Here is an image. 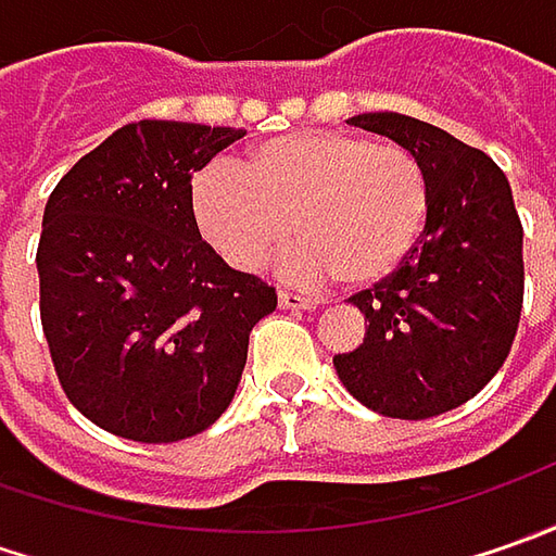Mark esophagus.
Masks as SVG:
<instances>
[{"label":"esophagus","mask_w":556,"mask_h":556,"mask_svg":"<svg viewBox=\"0 0 556 556\" xmlns=\"http://www.w3.org/2000/svg\"><path fill=\"white\" fill-rule=\"evenodd\" d=\"M278 306H285V309H315L318 303L303 296V293H293V290H278Z\"/></svg>","instance_id":"obj_1"}]
</instances>
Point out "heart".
I'll return each mask as SVG.
<instances>
[{
	"label": "heart",
	"mask_w": 556,
	"mask_h": 556,
	"mask_svg": "<svg viewBox=\"0 0 556 556\" xmlns=\"http://www.w3.org/2000/svg\"><path fill=\"white\" fill-rule=\"evenodd\" d=\"M191 203L203 238L241 271L266 266L296 235V278L340 275L368 288L402 268L420 241L430 179L408 148L293 132L263 141L244 169L216 163L198 173Z\"/></svg>",
	"instance_id": "obj_1"
}]
</instances>
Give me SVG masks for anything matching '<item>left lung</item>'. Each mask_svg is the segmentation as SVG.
Returning a JSON list of instances; mask_svg holds the SVG:
<instances>
[{
	"mask_svg": "<svg viewBox=\"0 0 556 556\" xmlns=\"http://www.w3.org/2000/svg\"><path fill=\"white\" fill-rule=\"evenodd\" d=\"M350 123L415 154L430 179V216L402 268L350 296L365 340L333 355V368L377 415L437 417L480 393L510 353L523 312V225L489 154L393 111Z\"/></svg>",
	"mask_w": 556,
	"mask_h": 556,
	"instance_id": "8db88e82",
	"label": "left lung"
}]
</instances>
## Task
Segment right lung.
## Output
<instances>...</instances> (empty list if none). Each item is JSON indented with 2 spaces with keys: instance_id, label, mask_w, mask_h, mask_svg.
Here are the masks:
<instances>
[{
  "instance_id": "obj_1",
  "label": "right lung",
  "mask_w": 556,
  "mask_h": 556,
  "mask_svg": "<svg viewBox=\"0 0 556 556\" xmlns=\"http://www.w3.org/2000/svg\"><path fill=\"white\" fill-rule=\"evenodd\" d=\"M244 136L139 119L54 185L36 250L54 374L101 430L179 442L216 424L275 288L235 271L198 231L191 176Z\"/></svg>"
}]
</instances>
